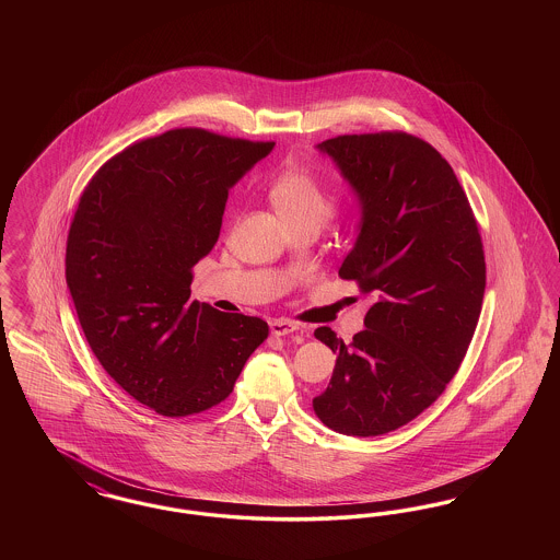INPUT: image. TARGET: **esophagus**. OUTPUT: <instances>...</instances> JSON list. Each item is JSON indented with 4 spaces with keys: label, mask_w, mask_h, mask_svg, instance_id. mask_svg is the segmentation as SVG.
Returning <instances> with one entry per match:
<instances>
[{
    "label": "esophagus",
    "mask_w": 560,
    "mask_h": 560,
    "mask_svg": "<svg viewBox=\"0 0 560 560\" xmlns=\"http://www.w3.org/2000/svg\"><path fill=\"white\" fill-rule=\"evenodd\" d=\"M298 329V325L293 320L272 319L270 320V334L272 336H288Z\"/></svg>",
    "instance_id": "34e87169"
}]
</instances>
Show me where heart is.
<instances>
[{
  "label": "heart",
  "mask_w": 560,
  "mask_h": 560,
  "mask_svg": "<svg viewBox=\"0 0 560 560\" xmlns=\"http://www.w3.org/2000/svg\"><path fill=\"white\" fill-rule=\"evenodd\" d=\"M268 199L290 231L302 226L319 231L334 212V190L304 167H290L275 176Z\"/></svg>",
  "instance_id": "1"
}]
</instances>
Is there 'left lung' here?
Instances as JSON below:
<instances>
[{"label": "left lung", "instance_id": "left-lung-1", "mask_svg": "<svg viewBox=\"0 0 560 560\" xmlns=\"http://www.w3.org/2000/svg\"><path fill=\"white\" fill-rule=\"evenodd\" d=\"M317 149L361 206L340 277L375 302L350 345L315 329L338 359L313 409L336 432L377 436L418 418L459 370L482 306V241L452 165L422 138L347 133Z\"/></svg>", "mask_w": 560, "mask_h": 560}]
</instances>
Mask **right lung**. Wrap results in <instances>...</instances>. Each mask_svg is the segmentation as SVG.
Wrapping results in <instances>:
<instances>
[{
    "label": "right lung",
    "mask_w": 560,
    "mask_h": 560,
    "mask_svg": "<svg viewBox=\"0 0 560 560\" xmlns=\"http://www.w3.org/2000/svg\"><path fill=\"white\" fill-rule=\"evenodd\" d=\"M275 142L178 128L117 153L81 192L67 237V285L105 372L165 418L222 402L267 320L190 300L229 190Z\"/></svg>",
    "instance_id": "obj_1"
}]
</instances>
